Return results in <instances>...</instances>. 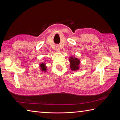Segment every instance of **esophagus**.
<instances>
[{"instance_id": "esophagus-1", "label": "esophagus", "mask_w": 120, "mask_h": 120, "mask_svg": "<svg viewBox=\"0 0 120 120\" xmlns=\"http://www.w3.org/2000/svg\"><path fill=\"white\" fill-rule=\"evenodd\" d=\"M56 51H57V52H59L60 51V48H59V46L58 45H57L56 46Z\"/></svg>"}]
</instances>
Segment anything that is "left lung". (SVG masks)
Masks as SVG:
<instances>
[{
  "instance_id": "1",
  "label": "left lung",
  "mask_w": 120,
  "mask_h": 120,
  "mask_svg": "<svg viewBox=\"0 0 120 120\" xmlns=\"http://www.w3.org/2000/svg\"><path fill=\"white\" fill-rule=\"evenodd\" d=\"M70 67L72 71H75L79 69V64L80 63V60L77 58L71 56L69 58Z\"/></svg>"
}]
</instances>
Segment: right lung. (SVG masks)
Instances as JSON below:
<instances>
[{"mask_svg": "<svg viewBox=\"0 0 120 120\" xmlns=\"http://www.w3.org/2000/svg\"><path fill=\"white\" fill-rule=\"evenodd\" d=\"M40 69L42 71H46V66H45V63H42V64H40Z\"/></svg>", "mask_w": 120, "mask_h": 120, "instance_id": "obj_1", "label": "right lung"}]
</instances>
